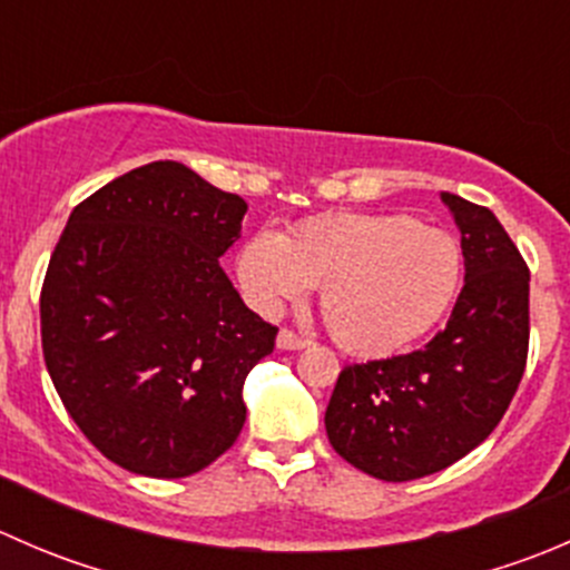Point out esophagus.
Here are the masks:
<instances>
[{
    "mask_svg": "<svg viewBox=\"0 0 570 570\" xmlns=\"http://www.w3.org/2000/svg\"><path fill=\"white\" fill-rule=\"evenodd\" d=\"M308 338H303V336H297V333H292V331H281L278 333V347L281 350H303V347H308Z\"/></svg>",
    "mask_w": 570,
    "mask_h": 570,
    "instance_id": "1",
    "label": "esophagus"
}]
</instances>
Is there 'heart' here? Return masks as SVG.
I'll use <instances>...</instances> for the list:
<instances>
[{"label":"heart","mask_w":570,"mask_h":570,"mask_svg":"<svg viewBox=\"0 0 570 570\" xmlns=\"http://www.w3.org/2000/svg\"><path fill=\"white\" fill-rule=\"evenodd\" d=\"M234 269L267 317L322 283L320 312L333 342L361 358H386L446 317L463 284V250L452 234L411 215L333 212L295 223L284 237L253 232Z\"/></svg>","instance_id":"heart-1"}]
</instances>
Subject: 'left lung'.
I'll return each instance as SVG.
<instances>
[{
	"mask_svg": "<svg viewBox=\"0 0 570 570\" xmlns=\"http://www.w3.org/2000/svg\"><path fill=\"white\" fill-rule=\"evenodd\" d=\"M458 228L465 284L422 350L338 372L327 441L355 469L407 482L446 469L493 433L530 350V269L491 209L441 193Z\"/></svg>",
	"mask_w": 570,
	"mask_h": 570,
	"instance_id": "8db88e82",
	"label": "left lung"
}]
</instances>
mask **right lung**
I'll list each match as a JSON object with an SVG mask.
<instances>
[{
	"label": "right lung",
	"instance_id": "add662e5",
	"mask_svg": "<svg viewBox=\"0 0 570 570\" xmlns=\"http://www.w3.org/2000/svg\"><path fill=\"white\" fill-rule=\"evenodd\" d=\"M245 212L165 159L68 217L40 289L43 361L85 439L120 469L189 476L243 430L245 377L278 333L220 267Z\"/></svg>",
	"mask_w": 570,
	"mask_h": 570
}]
</instances>
